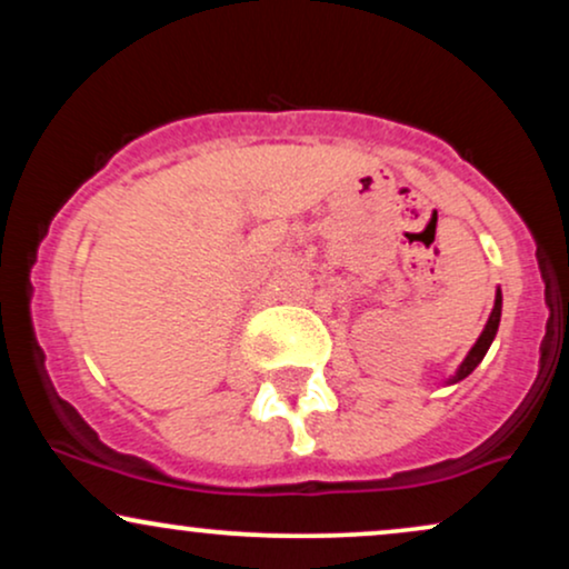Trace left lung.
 Wrapping results in <instances>:
<instances>
[{"label":"left lung","instance_id":"left-lung-1","mask_svg":"<svg viewBox=\"0 0 569 569\" xmlns=\"http://www.w3.org/2000/svg\"><path fill=\"white\" fill-rule=\"evenodd\" d=\"M500 312H502V293H500V289H498V293H495V307H492V312H489V321H487V326H485V331H481L479 339H476L473 348L468 350V356L462 358V363H460V367H457L455 377H452V380H449V385H452V382H460V380H466V377L471 375V371H473L476 367H479L481 361H485V356H487L489 345H492L495 335H498Z\"/></svg>","mask_w":569,"mask_h":569}]
</instances>
